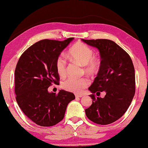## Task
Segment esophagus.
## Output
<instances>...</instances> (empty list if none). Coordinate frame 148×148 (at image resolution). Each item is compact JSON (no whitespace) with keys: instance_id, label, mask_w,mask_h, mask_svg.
<instances>
[{"instance_id":"esophagus-1","label":"esophagus","mask_w":148,"mask_h":148,"mask_svg":"<svg viewBox=\"0 0 148 148\" xmlns=\"http://www.w3.org/2000/svg\"><path fill=\"white\" fill-rule=\"evenodd\" d=\"M82 96H83V95H81V94H75V97H77V98H78V97H82Z\"/></svg>"}]
</instances>
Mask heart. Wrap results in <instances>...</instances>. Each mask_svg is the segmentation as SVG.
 Here are the masks:
<instances>
[{"label":"heart","mask_w":148,"mask_h":148,"mask_svg":"<svg viewBox=\"0 0 148 148\" xmlns=\"http://www.w3.org/2000/svg\"><path fill=\"white\" fill-rule=\"evenodd\" d=\"M94 51L86 44L81 41L77 42L69 50L70 58L84 66V71L90 75H95L99 71L101 67L99 58L94 56ZM56 69L58 75L64 77L67 73V64L65 57L59 56L56 60ZM89 81L86 78L70 77L62 82V86L67 91L80 93L88 86Z\"/></svg>","instance_id":"heart-1"}]
</instances>
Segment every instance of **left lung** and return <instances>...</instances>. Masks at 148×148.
<instances>
[{"label":"left lung","mask_w":148,"mask_h":148,"mask_svg":"<svg viewBox=\"0 0 148 148\" xmlns=\"http://www.w3.org/2000/svg\"><path fill=\"white\" fill-rule=\"evenodd\" d=\"M98 49L101 67L88 90L92 104L85 109L89 120L99 125L112 123L120 118L130 106L135 94V73L130 56L113 41L106 39L84 40ZM105 91L103 98L95 97Z\"/></svg>","instance_id":"obj_1"}]
</instances>
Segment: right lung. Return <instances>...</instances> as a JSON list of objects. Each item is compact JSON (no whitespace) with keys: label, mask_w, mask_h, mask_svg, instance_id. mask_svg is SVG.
<instances>
[{"label":"right lung","mask_w":148,"mask_h":148,"mask_svg":"<svg viewBox=\"0 0 148 148\" xmlns=\"http://www.w3.org/2000/svg\"><path fill=\"white\" fill-rule=\"evenodd\" d=\"M40 40L28 48L18 60L15 70V93L21 109L38 125L50 127L63 120L67 105L75 99L71 92L49 93L52 84H58L56 60L73 40Z\"/></svg>","instance_id":"1"}]
</instances>
